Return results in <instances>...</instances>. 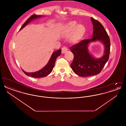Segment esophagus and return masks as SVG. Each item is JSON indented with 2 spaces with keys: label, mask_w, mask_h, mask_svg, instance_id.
Returning a JSON list of instances; mask_svg holds the SVG:
<instances>
[{
  "label": "esophagus",
  "mask_w": 126,
  "mask_h": 126,
  "mask_svg": "<svg viewBox=\"0 0 126 126\" xmlns=\"http://www.w3.org/2000/svg\"><path fill=\"white\" fill-rule=\"evenodd\" d=\"M67 50H68V49L66 47H63V48H62V53H65L67 51Z\"/></svg>",
  "instance_id": "1"
}]
</instances>
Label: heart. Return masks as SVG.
I'll use <instances>...</instances> for the list:
<instances>
[{
	"mask_svg": "<svg viewBox=\"0 0 126 126\" xmlns=\"http://www.w3.org/2000/svg\"><path fill=\"white\" fill-rule=\"evenodd\" d=\"M86 32V28L83 24H78L76 21H71L64 26L61 30L62 35H69V40L73 43L79 42L84 37Z\"/></svg>",
	"mask_w": 126,
	"mask_h": 126,
	"instance_id": "1",
	"label": "heart"
}]
</instances>
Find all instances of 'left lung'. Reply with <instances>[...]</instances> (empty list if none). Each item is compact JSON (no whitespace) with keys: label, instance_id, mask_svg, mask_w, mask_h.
Here are the masks:
<instances>
[{"label":"left lung","instance_id":"obj_1","mask_svg":"<svg viewBox=\"0 0 126 126\" xmlns=\"http://www.w3.org/2000/svg\"><path fill=\"white\" fill-rule=\"evenodd\" d=\"M91 21L94 28L93 38L83 40L70 48L74 56L71 67L75 73L81 77L99 74L109 59L110 43L108 33L100 22L92 17ZM96 40L102 42L105 48L104 55L98 59L94 58L88 49V44Z\"/></svg>","mask_w":126,"mask_h":126}]
</instances>
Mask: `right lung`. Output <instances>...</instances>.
Listing matches in <instances>:
<instances>
[{"label": "right lung", "mask_w": 126, "mask_h": 126, "mask_svg": "<svg viewBox=\"0 0 126 126\" xmlns=\"http://www.w3.org/2000/svg\"><path fill=\"white\" fill-rule=\"evenodd\" d=\"M41 16H37V15H34V14L32 15L26 21V22L22 25V26L21 27L20 30H21L22 28H23L25 25H26L27 24H28L32 20L34 19L41 17ZM61 49L54 52L52 55L50 60L48 61V64L46 65V66H44L41 70H40L37 72H33V73H27V72H25L24 70H23V69H22V70L24 74L25 75H26L27 76H30L31 77H33L34 78H43V77H46L52 71L54 65H55L56 59L61 55Z\"/></svg>", "instance_id": "obj_1"}]
</instances>
